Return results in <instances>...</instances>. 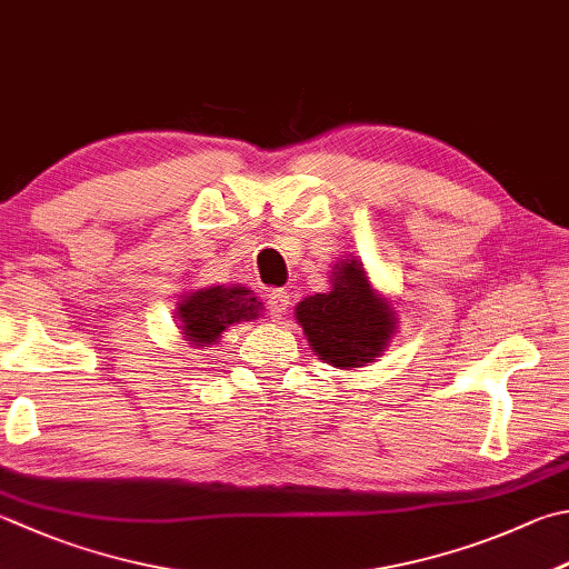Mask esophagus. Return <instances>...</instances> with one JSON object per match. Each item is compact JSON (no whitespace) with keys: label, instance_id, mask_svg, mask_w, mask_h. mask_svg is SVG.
Masks as SVG:
<instances>
[{"label":"esophagus","instance_id":"34e87169","mask_svg":"<svg viewBox=\"0 0 569 569\" xmlns=\"http://www.w3.org/2000/svg\"><path fill=\"white\" fill-rule=\"evenodd\" d=\"M289 307V295L287 289H272L270 297H267V309H270L272 319H282Z\"/></svg>","mask_w":569,"mask_h":569}]
</instances>
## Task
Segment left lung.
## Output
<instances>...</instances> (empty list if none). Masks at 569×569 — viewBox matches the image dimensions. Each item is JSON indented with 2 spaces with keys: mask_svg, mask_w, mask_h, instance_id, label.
I'll return each instance as SVG.
<instances>
[{
  "mask_svg": "<svg viewBox=\"0 0 569 569\" xmlns=\"http://www.w3.org/2000/svg\"><path fill=\"white\" fill-rule=\"evenodd\" d=\"M295 317L317 357L339 369L369 367L396 335L393 307L377 295L353 257L335 264L329 292L305 297Z\"/></svg>",
  "mask_w": 569,
  "mask_h": 569,
  "instance_id": "obj_1",
  "label": "left lung"
}]
</instances>
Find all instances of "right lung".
Here are the masks:
<instances>
[{
    "label": "right lung",
    "instance_id": "add662e5",
    "mask_svg": "<svg viewBox=\"0 0 569 569\" xmlns=\"http://www.w3.org/2000/svg\"><path fill=\"white\" fill-rule=\"evenodd\" d=\"M262 312V302L248 287H208L196 289L178 302V321L186 341L196 349L216 345L220 335L238 321L257 319Z\"/></svg>",
    "mask_w": 569,
    "mask_h": 569
}]
</instances>
